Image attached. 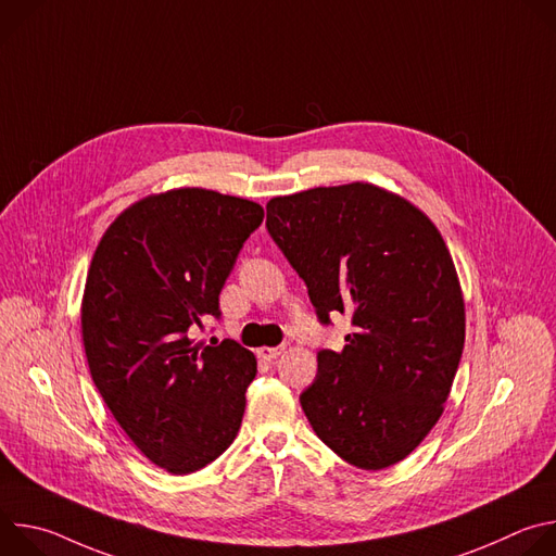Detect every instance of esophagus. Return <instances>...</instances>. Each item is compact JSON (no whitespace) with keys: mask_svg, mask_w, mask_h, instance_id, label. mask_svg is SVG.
Returning a JSON list of instances; mask_svg holds the SVG:
<instances>
[{"mask_svg":"<svg viewBox=\"0 0 556 556\" xmlns=\"http://www.w3.org/2000/svg\"><path fill=\"white\" fill-rule=\"evenodd\" d=\"M281 352H283V348H262V350H260V356L270 363V361H275L277 356H281Z\"/></svg>","mask_w":556,"mask_h":556,"instance_id":"34e87169","label":"esophagus"}]
</instances>
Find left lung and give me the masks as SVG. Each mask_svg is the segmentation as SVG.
Instances as JSON below:
<instances>
[{
  "instance_id": "8db88e82",
  "label": "left lung",
  "mask_w": 556,
  "mask_h": 556,
  "mask_svg": "<svg viewBox=\"0 0 556 556\" xmlns=\"http://www.w3.org/2000/svg\"><path fill=\"white\" fill-rule=\"evenodd\" d=\"M266 228L307 286L316 319L352 316L343 352L316 354L299 395L339 457L380 470L433 429L464 350V299L433 222L367 182L273 198Z\"/></svg>"
}]
</instances>
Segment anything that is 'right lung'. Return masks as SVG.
<instances>
[{
  "mask_svg": "<svg viewBox=\"0 0 556 556\" xmlns=\"http://www.w3.org/2000/svg\"><path fill=\"white\" fill-rule=\"evenodd\" d=\"M264 208L206 189L149 195L105 230L81 328L92 380L129 440L174 475L200 470L240 431L253 352L193 345Z\"/></svg>",
  "mask_w": 556,
  "mask_h": 556,
  "instance_id": "right-lung-1",
  "label": "right lung"
}]
</instances>
